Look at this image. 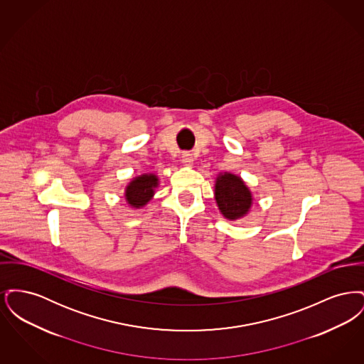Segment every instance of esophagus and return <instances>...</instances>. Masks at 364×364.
Instances as JSON below:
<instances>
[{
	"label": "esophagus",
	"mask_w": 364,
	"mask_h": 364,
	"mask_svg": "<svg viewBox=\"0 0 364 364\" xmlns=\"http://www.w3.org/2000/svg\"><path fill=\"white\" fill-rule=\"evenodd\" d=\"M181 161H183V164H184V165L191 166V165L193 164V156H192L190 151H184V153L181 154Z\"/></svg>",
	"instance_id": "1"
}]
</instances>
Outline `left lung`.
<instances>
[{"instance_id":"1","label":"left lung","mask_w":364,"mask_h":364,"mask_svg":"<svg viewBox=\"0 0 364 364\" xmlns=\"http://www.w3.org/2000/svg\"><path fill=\"white\" fill-rule=\"evenodd\" d=\"M215 200L225 218L237 220L251 208L252 196L240 177L225 173L217 178Z\"/></svg>"}]
</instances>
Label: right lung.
<instances>
[{"label":"right lung","mask_w":364,"mask_h":364,"mask_svg":"<svg viewBox=\"0 0 364 364\" xmlns=\"http://www.w3.org/2000/svg\"><path fill=\"white\" fill-rule=\"evenodd\" d=\"M158 178L154 174H143L129 183L125 191V198L131 206L141 208L153 198Z\"/></svg>","instance_id":"right-lung-1"}]
</instances>
